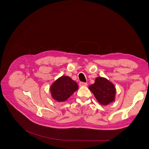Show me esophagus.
<instances>
[{"instance_id": "34e87169", "label": "esophagus", "mask_w": 149, "mask_h": 149, "mask_svg": "<svg viewBox=\"0 0 149 149\" xmlns=\"http://www.w3.org/2000/svg\"><path fill=\"white\" fill-rule=\"evenodd\" d=\"M79 85L80 87H82V86H86L88 85L87 83H84V82H80L79 83Z\"/></svg>"}]
</instances>
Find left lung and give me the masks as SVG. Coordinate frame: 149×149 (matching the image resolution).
I'll return each instance as SVG.
<instances>
[{
	"label": "left lung",
	"instance_id": "1",
	"mask_svg": "<svg viewBox=\"0 0 149 149\" xmlns=\"http://www.w3.org/2000/svg\"><path fill=\"white\" fill-rule=\"evenodd\" d=\"M89 89L93 93L98 102L103 106L110 104L115 99V86L106 78L97 77L95 83L89 86Z\"/></svg>",
	"mask_w": 149,
	"mask_h": 149
}]
</instances>
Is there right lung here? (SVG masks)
I'll list each match as a JSON object with an SVG mask.
<instances>
[{"mask_svg":"<svg viewBox=\"0 0 149 149\" xmlns=\"http://www.w3.org/2000/svg\"><path fill=\"white\" fill-rule=\"evenodd\" d=\"M49 89L54 100L63 102L79 89V86L69 76L63 75L52 84Z\"/></svg>","mask_w":149,"mask_h":149,"instance_id":"add662e5","label":"right lung"}]
</instances>
